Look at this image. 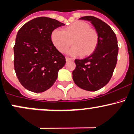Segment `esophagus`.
I'll list each match as a JSON object with an SVG mask.
<instances>
[{
  "label": "esophagus",
  "mask_w": 134,
  "mask_h": 134,
  "mask_svg": "<svg viewBox=\"0 0 134 134\" xmlns=\"http://www.w3.org/2000/svg\"><path fill=\"white\" fill-rule=\"evenodd\" d=\"M65 60H66V62H69V61H72V60H73L72 58H69V57H66Z\"/></svg>",
  "instance_id": "1"
}]
</instances>
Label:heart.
Listing matches in <instances>:
<instances>
[{
	"label": "heart",
	"instance_id": "obj_1",
	"mask_svg": "<svg viewBox=\"0 0 134 134\" xmlns=\"http://www.w3.org/2000/svg\"><path fill=\"white\" fill-rule=\"evenodd\" d=\"M51 40L60 53H65L72 44L74 46L69 53L88 57L93 54L97 48L99 35L95 29L90 28L88 23L77 21L64 27L62 30H53Z\"/></svg>",
	"mask_w": 134,
	"mask_h": 134
}]
</instances>
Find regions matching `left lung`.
Segmentation results:
<instances>
[{
    "instance_id": "obj_1",
    "label": "left lung",
    "mask_w": 134,
    "mask_h": 134,
    "mask_svg": "<svg viewBox=\"0 0 134 134\" xmlns=\"http://www.w3.org/2000/svg\"><path fill=\"white\" fill-rule=\"evenodd\" d=\"M79 19L91 22L99 35V42L93 54L74 60L72 78L81 89L94 92L105 86L112 77L118 54L117 38L111 28L97 18L86 16Z\"/></svg>"
}]
</instances>
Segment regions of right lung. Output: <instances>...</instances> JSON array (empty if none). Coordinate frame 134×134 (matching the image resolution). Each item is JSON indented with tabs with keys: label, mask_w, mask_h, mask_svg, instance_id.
Listing matches in <instances>:
<instances>
[{
	"label": "right lung",
	"mask_w": 134,
	"mask_h": 134,
	"mask_svg": "<svg viewBox=\"0 0 134 134\" xmlns=\"http://www.w3.org/2000/svg\"><path fill=\"white\" fill-rule=\"evenodd\" d=\"M65 24L55 19L38 17L18 32L14 46V67L22 86L41 93L53 86L65 58L51 40L53 30Z\"/></svg>",
	"instance_id": "right-lung-1"
}]
</instances>
